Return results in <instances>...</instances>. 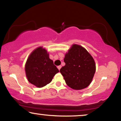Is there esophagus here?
<instances>
[{"label": "esophagus", "mask_w": 121, "mask_h": 121, "mask_svg": "<svg viewBox=\"0 0 121 121\" xmlns=\"http://www.w3.org/2000/svg\"><path fill=\"white\" fill-rule=\"evenodd\" d=\"M57 68H58V69H59V70H60V69H61V66H57Z\"/></svg>", "instance_id": "34e87169"}]
</instances>
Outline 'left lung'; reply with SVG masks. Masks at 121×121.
Segmentation results:
<instances>
[{"instance_id": "1", "label": "left lung", "mask_w": 121, "mask_h": 121, "mask_svg": "<svg viewBox=\"0 0 121 121\" xmlns=\"http://www.w3.org/2000/svg\"><path fill=\"white\" fill-rule=\"evenodd\" d=\"M64 61L65 65L60 72L68 86L81 90L91 84L96 66L94 59L86 49L73 44L66 54Z\"/></svg>"}]
</instances>
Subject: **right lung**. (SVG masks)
Masks as SVG:
<instances>
[{"mask_svg":"<svg viewBox=\"0 0 121 121\" xmlns=\"http://www.w3.org/2000/svg\"><path fill=\"white\" fill-rule=\"evenodd\" d=\"M25 71L29 82L39 88L49 84L59 72L53 61L49 58L47 51L42 47L35 49L29 56Z\"/></svg>","mask_w":121,"mask_h":121,"instance_id":"obj_1","label":"right lung"}]
</instances>
